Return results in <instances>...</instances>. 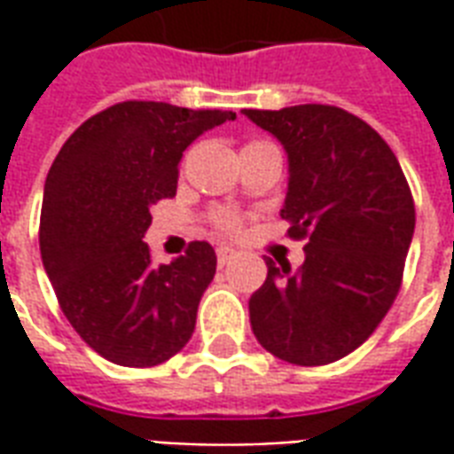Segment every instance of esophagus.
<instances>
[{"mask_svg":"<svg viewBox=\"0 0 454 454\" xmlns=\"http://www.w3.org/2000/svg\"><path fill=\"white\" fill-rule=\"evenodd\" d=\"M236 255V250H233V247H228V246H218L216 247V257H218V265H226L228 260H231V257Z\"/></svg>","mask_w":454,"mask_h":454,"instance_id":"esophagus-1","label":"esophagus"}]
</instances>
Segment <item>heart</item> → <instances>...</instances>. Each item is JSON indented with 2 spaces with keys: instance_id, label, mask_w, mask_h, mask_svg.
<instances>
[{
  "instance_id": "obj_1",
  "label": "heart",
  "mask_w": 454,
  "mask_h": 454,
  "mask_svg": "<svg viewBox=\"0 0 454 454\" xmlns=\"http://www.w3.org/2000/svg\"><path fill=\"white\" fill-rule=\"evenodd\" d=\"M253 145H270V143H247L246 148H253ZM243 148V150H246ZM218 226L223 228V231H236L238 228V218L236 214H228V211H223V214H218Z\"/></svg>"
}]
</instances>
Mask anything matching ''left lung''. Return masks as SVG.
Wrapping results in <instances>:
<instances>
[{
    "label": "left lung",
    "instance_id": "left-lung-1",
    "mask_svg": "<svg viewBox=\"0 0 454 454\" xmlns=\"http://www.w3.org/2000/svg\"><path fill=\"white\" fill-rule=\"evenodd\" d=\"M286 153L282 218L306 238L294 272L267 257L250 325L275 357L318 367L367 340L399 294L416 208L391 148L364 121L325 104L243 109Z\"/></svg>",
    "mask_w": 454,
    "mask_h": 454
}]
</instances>
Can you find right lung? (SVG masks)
<instances>
[{
    "instance_id": "add662e5",
    "label": "right lung",
    "mask_w": 454,
    "mask_h": 454,
    "mask_svg": "<svg viewBox=\"0 0 454 454\" xmlns=\"http://www.w3.org/2000/svg\"><path fill=\"white\" fill-rule=\"evenodd\" d=\"M233 119L165 102L114 104L65 140L45 177V275L70 325L114 364L155 367L194 333L199 301L216 275L214 247L194 240L155 267L143 238L150 207L177 192L182 153Z\"/></svg>"
}]
</instances>
